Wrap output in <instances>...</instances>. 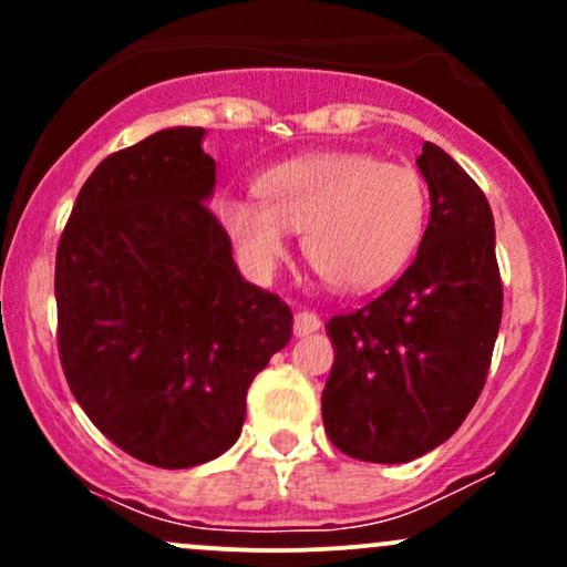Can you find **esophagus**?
<instances>
[{
	"label": "esophagus",
	"instance_id": "obj_1",
	"mask_svg": "<svg viewBox=\"0 0 567 567\" xmlns=\"http://www.w3.org/2000/svg\"><path fill=\"white\" fill-rule=\"evenodd\" d=\"M320 317L315 315V311H298L296 315V322H292V333L298 338L309 336V333H317L320 330Z\"/></svg>",
	"mask_w": 567,
	"mask_h": 567
}]
</instances>
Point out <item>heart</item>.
Listing matches in <instances>:
<instances>
[{"instance_id": "obj_1", "label": "heart", "mask_w": 567, "mask_h": 567, "mask_svg": "<svg viewBox=\"0 0 567 567\" xmlns=\"http://www.w3.org/2000/svg\"><path fill=\"white\" fill-rule=\"evenodd\" d=\"M261 199L224 194L218 220L243 261L271 275L303 231V252L324 282L365 292L392 282L426 229L424 178L408 165L362 152H315L258 178Z\"/></svg>"}]
</instances>
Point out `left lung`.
<instances>
[{
	"instance_id": "obj_1",
	"label": "left lung",
	"mask_w": 567,
	"mask_h": 567,
	"mask_svg": "<svg viewBox=\"0 0 567 567\" xmlns=\"http://www.w3.org/2000/svg\"><path fill=\"white\" fill-rule=\"evenodd\" d=\"M415 165L432 202L415 261L379 298L324 324L336 349L324 429L338 451L370 464L419 458L464 424L504 306L485 194L434 143Z\"/></svg>"
}]
</instances>
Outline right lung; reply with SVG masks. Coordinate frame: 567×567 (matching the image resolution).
I'll return each instance as SVG.
<instances>
[{
	"label": "right lung",
	"mask_w": 567,
	"mask_h": 567,
	"mask_svg": "<svg viewBox=\"0 0 567 567\" xmlns=\"http://www.w3.org/2000/svg\"><path fill=\"white\" fill-rule=\"evenodd\" d=\"M205 127H167L84 181L55 258L71 394L114 445L162 470L218 458L245 396L292 336L288 303L245 282L207 210Z\"/></svg>",
	"instance_id": "add662e5"
}]
</instances>
